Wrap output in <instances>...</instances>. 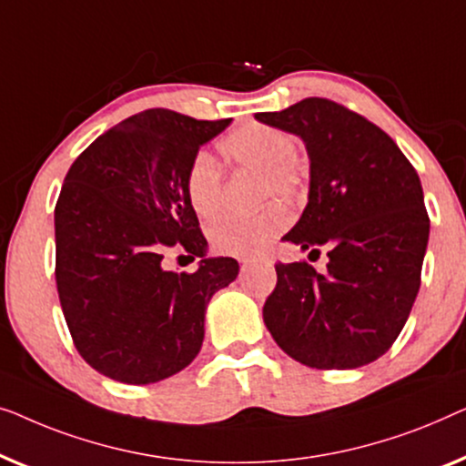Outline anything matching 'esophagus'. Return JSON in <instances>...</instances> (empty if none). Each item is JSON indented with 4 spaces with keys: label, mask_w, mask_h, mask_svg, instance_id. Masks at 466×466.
<instances>
[{
    "label": "esophagus",
    "mask_w": 466,
    "mask_h": 466,
    "mask_svg": "<svg viewBox=\"0 0 466 466\" xmlns=\"http://www.w3.org/2000/svg\"><path fill=\"white\" fill-rule=\"evenodd\" d=\"M240 264H242V268H247L248 264H251V259H248V258H242V259H240Z\"/></svg>",
    "instance_id": "34e87169"
}]
</instances>
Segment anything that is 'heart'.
Instances as JSON below:
<instances>
[{"mask_svg":"<svg viewBox=\"0 0 466 466\" xmlns=\"http://www.w3.org/2000/svg\"><path fill=\"white\" fill-rule=\"evenodd\" d=\"M221 156L234 168L258 170L259 200H296L308 181L306 162L298 154V141L287 130L264 122H247L219 141ZM186 198L200 219L218 215L224 200V173L208 154H198L186 173ZM289 224L280 202H268L253 215H221L208 226L215 251L228 255L259 253Z\"/></svg>","mask_w":466,"mask_h":466,"instance_id":"b5f03b06","label":"heart"}]
</instances>
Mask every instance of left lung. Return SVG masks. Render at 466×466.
Here are the masks:
<instances>
[{"label":"left lung","mask_w":466,"mask_h":466,"mask_svg":"<svg viewBox=\"0 0 466 466\" xmlns=\"http://www.w3.org/2000/svg\"><path fill=\"white\" fill-rule=\"evenodd\" d=\"M306 141L310 194L283 240L320 253L277 266L264 320L287 355L317 370H355L395 344L420 289L429 213L420 177L395 141L323 96L255 114ZM310 253V255H312Z\"/></svg>","instance_id":"obj_1"}]
</instances>
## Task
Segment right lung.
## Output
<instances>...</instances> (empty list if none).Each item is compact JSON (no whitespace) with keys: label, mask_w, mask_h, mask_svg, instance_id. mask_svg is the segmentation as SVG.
<instances>
[{"label":"right lung","mask_w":466,"mask_h":466,"mask_svg":"<svg viewBox=\"0 0 466 466\" xmlns=\"http://www.w3.org/2000/svg\"><path fill=\"white\" fill-rule=\"evenodd\" d=\"M228 124L146 109L96 137L65 175L55 207L56 291L77 352L103 376L160 382L200 352L205 308L236 279L238 261L167 272L162 259L170 248L205 255L186 173Z\"/></svg>","instance_id":"1"}]
</instances>
